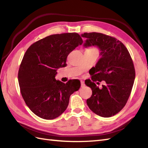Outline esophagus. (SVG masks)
Masks as SVG:
<instances>
[{
  "instance_id": "1",
  "label": "esophagus",
  "mask_w": 148,
  "mask_h": 148,
  "mask_svg": "<svg viewBox=\"0 0 148 148\" xmlns=\"http://www.w3.org/2000/svg\"><path fill=\"white\" fill-rule=\"evenodd\" d=\"M81 87H84L85 86L84 82L83 81H81Z\"/></svg>"
}]
</instances>
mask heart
<instances>
[{
    "label": "heart",
    "instance_id": "1",
    "mask_svg": "<svg viewBox=\"0 0 148 148\" xmlns=\"http://www.w3.org/2000/svg\"><path fill=\"white\" fill-rule=\"evenodd\" d=\"M88 50H90V51H97V52H98L97 50V49H96V48H90V49H88Z\"/></svg>",
    "mask_w": 148,
    "mask_h": 148
}]
</instances>
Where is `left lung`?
I'll list each match as a JSON object with an SVG mask.
<instances>
[{
  "label": "left lung",
  "mask_w": 148,
  "mask_h": 148,
  "mask_svg": "<svg viewBox=\"0 0 148 148\" xmlns=\"http://www.w3.org/2000/svg\"><path fill=\"white\" fill-rule=\"evenodd\" d=\"M87 38L85 47L97 45L102 58L89 71L91 79L85 81L92 89L87 104L97 115L109 117L114 116L125 106L135 79V69L131 55L125 45L115 37L102 33H84ZM105 80L99 89L94 82Z\"/></svg>",
  "instance_id": "1"
}]
</instances>
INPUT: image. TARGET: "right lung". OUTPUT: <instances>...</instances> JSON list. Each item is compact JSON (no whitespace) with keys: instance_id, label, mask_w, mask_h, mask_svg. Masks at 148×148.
Here are the masks:
<instances>
[{"instance_id":"add662e5","label":"right lung","mask_w":148,"mask_h":148,"mask_svg":"<svg viewBox=\"0 0 148 148\" xmlns=\"http://www.w3.org/2000/svg\"><path fill=\"white\" fill-rule=\"evenodd\" d=\"M82 42L77 33L58 34L36 42L26 51L18 70V84L25 104L37 116L59 117L67 109L70 96L80 88L79 80L65 84L55 76L58 68L66 66L69 53Z\"/></svg>"}]
</instances>
